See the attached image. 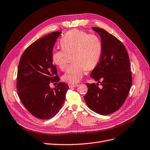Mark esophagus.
Returning <instances> with one entry per match:
<instances>
[{
    "label": "esophagus",
    "instance_id": "esophagus-1",
    "mask_svg": "<svg viewBox=\"0 0 150 150\" xmlns=\"http://www.w3.org/2000/svg\"><path fill=\"white\" fill-rule=\"evenodd\" d=\"M78 86V84H69V88H75V87H77Z\"/></svg>",
    "mask_w": 150,
    "mask_h": 150
}]
</instances>
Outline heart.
Returning <instances> with one entry per match:
<instances>
[{
  "instance_id": "heart-1",
  "label": "heart",
  "mask_w": 150,
  "mask_h": 150,
  "mask_svg": "<svg viewBox=\"0 0 150 150\" xmlns=\"http://www.w3.org/2000/svg\"><path fill=\"white\" fill-rule=\"evenodd\" d=\"M60 43L62 48L53 51L52 60L61 70H64L71 56L74 63L67 69L62 79L69 83H78L86 70L94 69L99 61L102 53L100 38L95 34L74 29L62 37Z\"/></svg>"
}]
</instances>
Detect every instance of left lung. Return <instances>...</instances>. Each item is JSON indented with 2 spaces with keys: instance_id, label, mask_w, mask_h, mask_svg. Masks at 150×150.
<instances>
[{
  "instance_id": "left-lung-1",
  "label": "left lung",
  "mask_w": 150,
  "mask_h": 150,
  "mask_svg": "<svg viewBox=\"0 0 150 150\" xmlns=\"http://www.w3.org/2000/svg\"><path fill=\"white\" fill-rule=\"evenodd\" d=\"M92 29L100 36L102 53L91 76L102 86L99 88L98 83H87L88 90L84 99L91 110L107 115L120 108L127 98L132 82L131 65L120 40L103 29Z\"/></svg>"
}]
</instances>
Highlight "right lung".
<instances>
[{"mask_svg":"<svg viewBox=\"0 0 150 150\" xmlns=\"http://www.w3.org/2000/svg\"><path fill=\"white\" fill-rule=\"evenodd\" d=\"M61 32H54L32 43L19 62L16 88L19 99L29 112L41 120L55 116L63 105L69 86L59 83L52 60L54 45ZM58 82L52 89L50 82Z\"/></svg>","mask_w":150,"mask_h":150,"instance_id":"obj_1","label":"right lung"}]
</instances>
